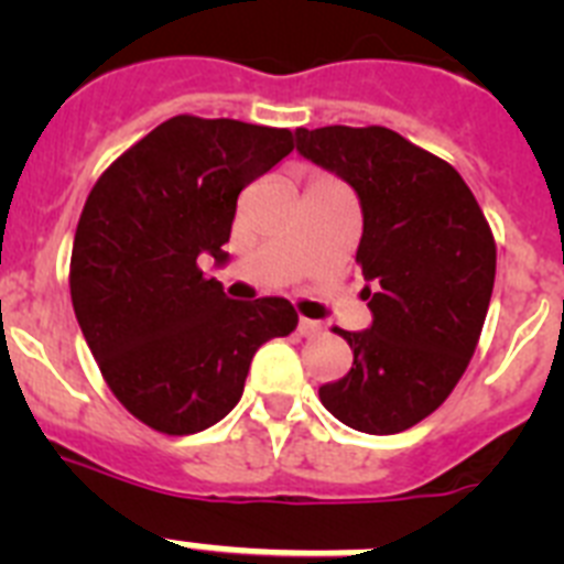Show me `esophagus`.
Segmentation results:
<instances>
[{"mask_svg": "<svg viewBox=\"0 0 564 564\" xmlns=\"http://www.w3.org/2000/svg\"><path fill=\"white\" fill-rule=\"evenodd\" d=\"M296 330L302 333V336H313V333H318V330H322V325H318V322H313V318L299 316V325H296Z\"/></svg>", "mask_w": 564, "mask_h": 564, "instance_id": "34e87169", "label": "esophagus"}]
</instances>
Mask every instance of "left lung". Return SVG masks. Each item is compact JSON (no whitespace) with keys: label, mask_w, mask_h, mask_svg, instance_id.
Segmentation results:
<instances>
[{"label":"left lung","mask_w":564,"mask_h":564,"mask_svg":"<svg viewBox=\"0 0 564 564\" xmlns=\"http://www.w3.org/2000/svg\"><path fill=\"white\" fill-rule=\"evenodd\" d=\"M296 152L356 192L372 313L367 330H338L352 367L318 398L350 430L395 435L432 415L475 356L495 237L460 174L392 129H296Z\"/></svg>","instance_id":"obj_1"}]
</instances>
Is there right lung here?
Masks as SVG:
<instances>
[{
  "label": "right lung",
  "mask_w": 564,
  "mask_h": 564,
  "mask_svg": "<svg viewBox=\"0 0 564 564\" xmlns=\"http://www.w3.org/2000/svg\"><path fill=\"white\" fill-rule=\"evenodd\" d=\"M293 149L288 129L177 115L118 158L84 203L69 262L78 327L115 398L166 435H194L242 398L253 352L299 316L282 296L234 302L226 265L239 192Z\"/></svg>",
  "instance_id": "1"
}]
</instances>
